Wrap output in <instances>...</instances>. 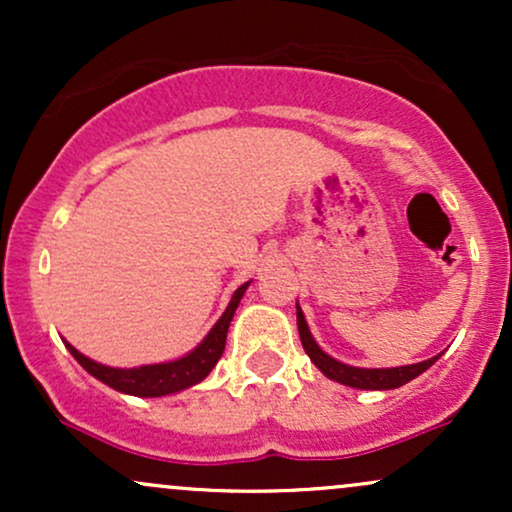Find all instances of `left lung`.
<instances>
[{
	"label": "left lung",
	"mask_w": 512,
	"mask_h": 512,
	"mask_svg": "<svg viewBox=\"0 0 512 512\" xmlns=\"http://www.w3.org/2000/svg\"><path fill=\"white\" fill-rule=\"evenodd\" d=\"M296 317H298V334H301V342L305 354L310 356V361L315 363L322 373L330 380H337V383L356 387V390H395V387H402L409 380H414L416 375H421L428 370L433 363L438 361V356L428 358V361L414 363V366H399V368H354L346 366V363L334 361L332 356H327L320 346L315 344L313 334H310L308 325H305V317L301 308L296 305Z\"/></svg>",
	"instance_id": "obj_1"
}]
</instances>
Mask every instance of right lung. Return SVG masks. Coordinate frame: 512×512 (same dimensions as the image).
Listing matches in <instances>:
<instances>
[{
	"label": "right lung",
	"mask_w": 512,
	"mask_h": 512,
	"mask_svg": "<svg viewBox=\"0 0 512 512\" xmlns=\"http://www.w3.org/2000/svg\"><path fill=\"white\" fill-rule=\"evenodd\" d=\"M245 289H248V284H243L236 293H233L226 313H223L221 320L211 327L207 339H204L195 351H190L187 356L178 358V361L156 363V366H139V368H108V366H101V363L91 361V358H86L84 354H79L72 344H67V349L72 351V356L93 375V378H98L101 383L110 385L117 392H125V395H134V397L173 395V392H180L185 390V387L197 385L199 380L207 378L211 368L216 366V361H219L223 354V346H226L228 325H231L233 313H236Z\"/></svg>",
	"instance_id": "1"
}]
</instances>
